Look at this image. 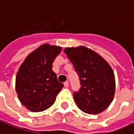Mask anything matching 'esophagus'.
<instances>
[{
    "mask_svg": "<svg viewBox=\"0 0 134 134\" xmlns=\"http://www.w3.org/2000/svg\"><path fill=\"white\" fill-rule=\"evenodd\" d=\"M64 86L66 87V88H67V87L69 86V83H68V81H66V82H64Z\"/></svg>",
    "mask_w": 134,
    "mask_h": 134,
    "instance_id": "obj_1",
    "label": "esophagus"
}]
</instances>
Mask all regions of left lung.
<instances>
[{"label":"left lung","instance_id":"obj_1","mask_svg":"<svg viewBox=\"0 0 134 134\" xmlns=\"http://www.w3.org/2000/svg\"><path fill=\"white\" fill-rule=\"evenodd\" d=\"M78 75L80 89L73 98L84 113L99 114L112 102L115 90L113 70L101 56L83 46L64 50Z\"/></svg>","mask_w":134,"mask_h":134}]
</instances>
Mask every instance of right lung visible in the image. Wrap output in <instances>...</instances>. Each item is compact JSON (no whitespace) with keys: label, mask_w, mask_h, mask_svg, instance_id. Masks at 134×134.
<instances>
[{"label":"right lung","mask_w":134,"mask_h":134,"mask_svg":"<svg viewBox=\"0 0 134 134\" xmlns=\"http://www.w3.org/2000/svg\"><path fill=\"white\" fill-rule=\"evenodd\" d=\"M62 48L44 44L25 59L16 77V91L21 103L32 112H41L53 104L64 87L52 70Z\"/></svg>","instance_id":"add662e5"}]
</instances>
